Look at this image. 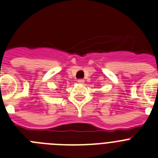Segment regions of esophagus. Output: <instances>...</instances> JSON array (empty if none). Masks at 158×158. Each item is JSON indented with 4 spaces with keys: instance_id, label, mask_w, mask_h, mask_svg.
<instances>
[{
    "instance_id": "obj_1",
    "label": "esophagus",
    "mask_w": 158,
    "mask_h": 158,
    "mask_svg": "<svg viewBox=\"0 0 158 158\" xmlns=\"http://www.w3.org/2000/svg\"><path fill=\"white\" fill-rule=\"evenodd\" d=\"M77 82L79 84H83L84 82H85V81H84L83 79H79V80H77Z\"/></svg>"
}]
</instances>
